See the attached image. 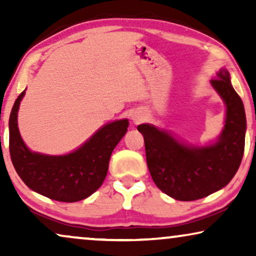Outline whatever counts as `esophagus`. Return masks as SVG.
<instances>
[{
    "instance_id": "1",
    "label": "esophagus",
    "mask_w": 256,
    "mask_h": 256,
    "mask_svg": "<svg viewBox=\"0 0 256 256\" xmlns=\"http://www.w3.org/2000/svg\"><path fill=\"white\" fill-rule=\"evenodd\" d=\"M132 120H134V122H136V124H138V122L141 121V118H140V116H135V118H132Z\"/></svg>"
}]
</instances>
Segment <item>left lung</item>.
I'll return each instance as SVG.
<instances>
[{"label":"left lung","mask_w":256,"mask_h":256,"mask_svg":"<svg viewBox=\"0 0 256 256\" xmlns=\"http://www.w3.org/2000/svg\"><path fill=\"white\" fill-rule=\"evenodd\" d=\"M211 85L226 104L225 124L213 143L188 146L164 129L149 124L138 126L144 138L152 180L177 200H197L225 188L242 160L247 128L242 100L234 90L226 68L216 73Z\"/></svg>","instance_id":"left-lung-1"}]
</instances>
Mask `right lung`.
<instances>
[{"mask_svg": "<svg viewBox=\"0 0 256 256\" xmlns=\"http://www.w3.org/2000/svg\"><path fill=\"white\" fill-rule=\"evenodd\" d=\"M24 94L26 90L16 99L9 118V152L16 172L28 188L54 200L74 202L90 197L104 183L110 155L127 132L128 120L102 126L66 155L34 152L23 142L17 124Z\"/></svg>", "mask_w": 256, "mask_h": 256, "instance_id": "1", "label": "right lung"}]
</instances>
